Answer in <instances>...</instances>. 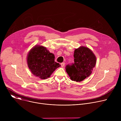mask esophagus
I'll return each instance as SVG.
<instances>
[{
  "mask_svg": "<svg viewBox=\"0 0 121 121\" xmlns=\"http://www.w3.org/2000/svg\"><path fill=\"white\" fill-rule=\"evenodd\" d=\"M65 63H62L61 64V66L62 67H64V66H65Z\"/></svg>",
  "mask_w": 121,
  "mask_h": 121,
  "instance_id": "1",
  "label": "esophagus"
}]
</instances>
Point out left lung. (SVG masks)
<instances>
[{
  "label": "left lung",
  "mask_w": 121,
  "mask_h": 121,
  "mask_svg": "<svg viewBox=\"0 0 121 121\" xmlns=\"http://www.w3.org/2000/svg\"><path fill=\"white\" fill-rule=\"evenodd\" d=\"M74 63L67 65L65 70L71 80L80 82L88 78L92 73L96 63V57L88 47L80 46L74 54Z\"/></svg>",
  "instance_id": "left-lung-1"
}]
</instances>
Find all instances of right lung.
<instances>
[{
    "label": "right lung",
    "instance_id": "right-lung-1",
    "mask_svg": "<svg viewBox=\"0 0 121 121\" xmlns=\"http://www.w3.org/2000/svg\"><path fill=\"white\" fill-rule=\"evenodd\" d=\"M55 55L46 47L36 45L32 47L27 57L29 68L34 76L42 79L49 78L61 65L55 62Z\"/></svg>",
    "mask_w": 121,
    "mask_h": 121
}]
</instances>
